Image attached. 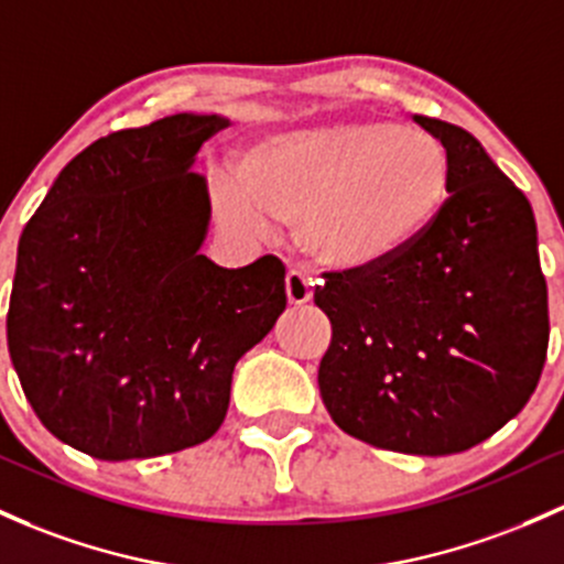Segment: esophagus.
I'll use <instances>...</instances> for the list:
<instances>
[{
    "instance_id": "1",
    "label": "esophagus",
    "mask_w": 564,
    "mask_h": 564,
    "mask_svg": "<svg viewBox=\"0 0 564 564\" xmlns=\"http://www.w3.org/2000/svg\"><path fill=\"white\" fill-rule=\"evenodd\" d=\"M284 295H288L290 306H301L312 299V282L301 271H288L284 276Z\"/></svg>"
}]
</instances>
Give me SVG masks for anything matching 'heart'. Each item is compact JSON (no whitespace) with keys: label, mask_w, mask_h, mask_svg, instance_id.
I'll use <instances>...</instances> for the list:
<instances>
[{"label":"heart","mask_w":564,"mask_h":564,"mask_svg":"<svg viewBox=\"0 0 564 564\" xmlns=\"http://www.w3.org/2000/svg\"><path fill=\"white\" fill-rule=\"evenodd\" d=\"M236 187L215 185L226 226L265 236L295 223L301 250L341 274L409 256L433 231L452 187L438 139L387 120H333L258 137L236 161Z\"/></svg>","instance_id":"1"}]
</instances>
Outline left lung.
I'll return each instance as SVG.
<instances>
[{
  "label": "left lung",
  "mask_w": 564,
  "mask_h": 564,
  "mask_svg": "<svg viewBox=\"0 0 564 564\" xmlns=\"http://www.w3.org/2000/svg\"><path fill=\"white\" fill-rule=\"evenodd\" d=\"M452 161L438 223L395 263L325 274L330 319L319 395L344 433L441 457L524 409L549 347V295L530 202L474 134L414 115Z\"/></svg>",
  "instance_id": "left-lung-1"
}]
</instances>
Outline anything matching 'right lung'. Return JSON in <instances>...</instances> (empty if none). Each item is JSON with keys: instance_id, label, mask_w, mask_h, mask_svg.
Listing matches in <instances>:
<instances>
[{"instance_id": "add662e5", "label": "right lung", "mask_w": 564, "mask_h": 564, "mask_svg": "<svg viewBox=\"0 0 564 564\" xmlns=\"http://www.w3.org/2000/svg\"><path fill=\"white\" fill-rule=\"evenodd\" d=\"M223 115L177 112L75 155L18 241L8 347L40 422L96 459L204 444L239 357L288 306L274 256L220 269L198 150Z\"/></svg>"}]
</instances>
